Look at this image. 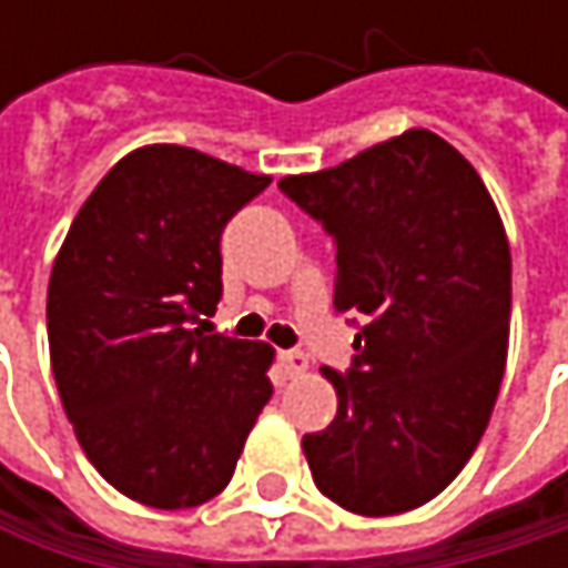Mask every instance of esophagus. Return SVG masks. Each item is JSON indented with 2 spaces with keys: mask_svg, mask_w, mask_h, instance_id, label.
I'll list each match as a JSON object with an SVG mask.
<instances>
[{
  "mask_svg": "<svg viewBox=\"0 0 568 568\" xmlns=\"http://www.w3.org/2000/svg\"><path fill=\"white\" fill-rule=\"evenodd\" d=\"M280 372L283 378H298L305 372V358L298 352H280Z\"/></svg>",
  "mask_w": 568,
  "mask_h": 568,
  "instance_id": "34e87169",
  "label": "esophagus"
}]
</instances>
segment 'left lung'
I'll return each instance as SVG.
<instances>
[{"mask_svg": "<svg viewBox=\"0 0 568 568\" xmlns=\"http://www.w3.org/2000/svg\"><path fill=\"white\" fill-rule=\"evenodd\" d=\"M280 190L335 240V312L358 325L352 368H322L338 414L302 437L312 480L362 516L414 510L464 470L504 382L500 213L477 171L424 128Z\"/></svg>", "mask_w": 568, "mask_h": 568, "instance_id": "8db88e82", "label": "left lung"}]
</instances>
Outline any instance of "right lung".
<instances>
[{"instance_id": "right-lung-1", "label": "right lung", "mask_w": 568, "mask_h": 568, "mask_svg": "<svg viewBox=\"0 0 568 568\" xmlns=\"http://www.w3.org/2000/svg\"><path fill=\"white\" fill-rule=\"evenodd\" d=\"M270 176L151 144L78 210L49 283L58 395L98 474L186 510L216 497L273 397V348L206 335L223 295V226Z\"/></svg>"}]
</instances>
